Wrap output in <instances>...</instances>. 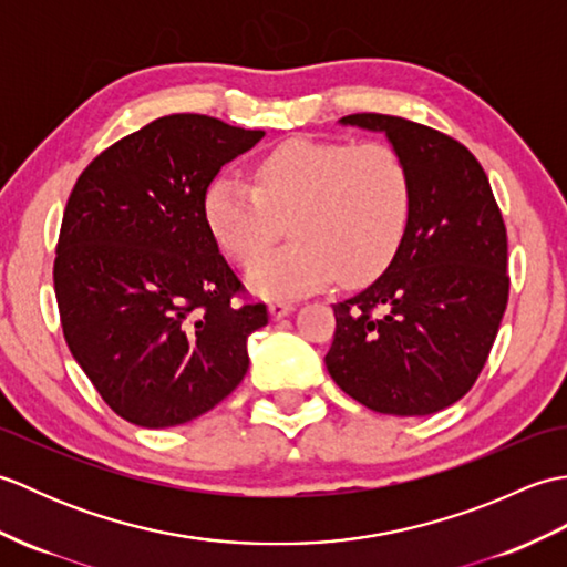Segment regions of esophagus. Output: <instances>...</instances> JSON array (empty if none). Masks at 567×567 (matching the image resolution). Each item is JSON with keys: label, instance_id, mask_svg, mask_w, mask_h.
<instances>
[{"label": "esophagus", "instance_id": "34e87169", "mask_svg": "<svg viewBox=\"0 0 567 567\" xmlns=\"http://www.w3.org/2000/svg\"><path fill=\"white\" fill-rule=\"evenodd\" d=\"M295 309L292 302H285V299H275V302H270V315L272 319H282L290 315V311Z\"/></svg>", "mask_w": 567, "mask_h": 567}]
</instances>
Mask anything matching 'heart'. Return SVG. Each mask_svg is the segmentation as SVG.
<instances>
[{
  "instance_id": "heart-1",
  "label": "heart",
  "mask_w": 567,
  "mask_h": 567,
  "mask_svg": "<svg viewBox=\"0 0 567 567\" xmlns=\"http://www.w3.org/2000/svg\"><path fill=\"white\" fill-rule=\"evenodd\" d=\"M412 212V171L384 141L290 138L260 155L252 183L221 173L204 192V224L240 268L291 219L293 244L259 257L248 275L268 297L315 292L336 277L372 280L400 250Z\"/></svg>"
}]
</instances>
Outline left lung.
Wrapping results in <instances>:
<instances>
[{
	"instance_id": "left-lung-1",
	"label": "left lung",
	"mask_w": 567,
	"mask_h": 567,
	"mask_svg": "<svg viewBox=\"0 0 567 567\" xmlns=\"http://www.w3.org/2000/svg\"><path fill=\"white\" fill-rule=\"evenodd\" d=\"M343 124L384 131L414 179L400 250L368 290L333 305V382L380 414L451 406L483 372L509 299L507 226L483 165L461 141L390 114Z\"/></svg>"
}]
</instances>
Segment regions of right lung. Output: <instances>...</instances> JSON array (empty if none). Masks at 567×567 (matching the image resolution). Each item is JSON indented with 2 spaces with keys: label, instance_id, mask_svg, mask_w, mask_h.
<instances>
[{
  "label": "right lung",
  "instance_id": "obj_1",
  "mask_svg": "<svg viewBox=\"0 0 567 567\" xmlns=\"http://www.w3.org/2000/svg\"><path fill=\"white\" fill-rule=\"evenodd\" d=\"M265 131L171 114L102 151L70 192L53 285L63 336L122 419L165 429L209 412L248 370L268 307L204 224V192Z\"/></svg>",
  "mask_w": 567,
  "mask_h": 567
}]
</instances>
